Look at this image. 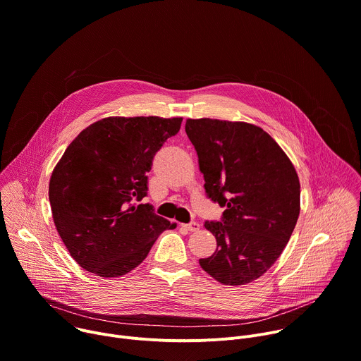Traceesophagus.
I'll use <instances>...</instances> for the list:
<instances>
[{"label": "esophagus", "mask_w": 361, "mask_h": 361, "mask_svg": "<svg viewBox=\"0 0 361 361\" xmlns=\"http://www.w3.org/2000/svg\"><path fill=\"white\" fill-rule=\"evenodd\" d=\"M183 227H184L185 230H188V231H197V230L200 228V224L195 223V221H191V223H188V224H183Z\"/></svg>", "instance_id": "1"}]
</instances>
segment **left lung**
Here are the masks:
<instances>
[{
    "label": "left lung",
    "mask_w": 361,
    "mask_h": 361,
    "mask_svg": "<svg viewBox=\"0 0 361 361\" xmlns=\"http://www.w3.org/2000/svg\"><path fill=\"white\" fill-rule=\"evenodd\" d=\"M207 197L226 207L205 221L217 248L201 269L227 286L262 277L287 245L300 214V181L281 147L263 128L212 118H188Z\"/></svg>",
    "instance_id": "1"
}]
</instances>
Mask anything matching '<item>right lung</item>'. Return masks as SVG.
<instances>
[{"mask_svg": "<svg viewBox=\"0 0 361 361\" xmlns=\"http://www.w3.org/2000/svg\"><path fill=\"white\" fill-rule=\"evenodd\" d=\"M183 118L109 117L67 147L49 178L57 231L73 259L99 277H120L147 257L176 223L157 216L147 195L152 159Z\"/></svg>", "mask_w": 361, "mask_h": 361, "instance_id": "obj_1", "label": "right lung"}]
</instances>
